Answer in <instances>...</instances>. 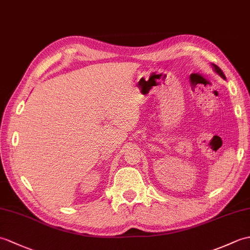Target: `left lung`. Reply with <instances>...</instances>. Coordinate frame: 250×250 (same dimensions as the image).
I'll return each mask as SVG.
<instances>
[{"label": "left lung", "mask_w": 250, "mask_h": 250, "mask_svg": "<svg viewBox=\"0 0 250 250\" xmlns=\"http://www.w3.org/2000/svg\"><path fill=\"white\" fill-rule=\"evenodd\" d=\"M214 65V68H215V71L219 74V75L222 77V78H226V76H225V74H224V72L221 71V68L219 67V66H217L216 64H213Z\"/></svg>", "instance_id": "obj_1"}]
</instances>
